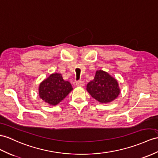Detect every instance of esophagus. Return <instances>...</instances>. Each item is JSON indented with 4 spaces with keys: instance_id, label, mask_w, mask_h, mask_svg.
<instances>
[{
    "instance_id": "34e87169",
    "label": "esophagus",
    "mask_w": 158,
    "mask_h": 158,
    "mask_svg": "<svg viewBox=\"0 0 158 158\" xmlns=\"http://www.w3.org/2000/svg\"><path fill=\"white\" fill-rule=\"evenodd\" d=\"M76 85L77 86H84V82L82 80H78V81L76 82Z\"/></svg>"
}]
</instances>
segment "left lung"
<instances>
[{
  "label": "left lung",
  "mask_w": 158,
  "mask_h": 158,
  "mask_svg": "<svg viewBox=\"0 0 158 158\" xmlns=\"http://www.w3.org/2000/svg\"><path fill=\"white\" fill-rule=\"evenodd\" d=\"M86 89L92 97L102 103L113 101L120 93L117 80L102 70L96 72L94 80L88 83Z\"/></svg>",
  "instance_id": "obj_1"
}]
</instances>
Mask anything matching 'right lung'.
<instances>
[{"instance_id":"right-lung-1","label":"right lung","mask_w":158,"mask_h":158,"mask_svg":"<svg viewBox=\"0 0 158 158\" xmlns=\"http://www.w3.org/2000/svg\"><path fill=\"white\" fill-rule=\"evenodd\" d=\"M68 81H65L60 74H52L42 82L39 88L40 98L51 105L60 103L72 90Z\"/></svg>"}]
</instances>
